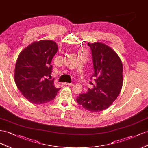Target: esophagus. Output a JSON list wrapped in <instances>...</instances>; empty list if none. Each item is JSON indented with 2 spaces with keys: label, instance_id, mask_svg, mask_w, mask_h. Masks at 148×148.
<instances>
[{
  "label": "esophagus",
  "instance_id": "34e87169",
  "mask_svg": "<svg viewBox=\"0 0 148 148\" xmlns=\"http://www.w3.org/2000/svg\"><path fill=\"white\" fill-rule=\"evenodd\" d=\"M64 85L66 86H74V84L73 83H64Z\"/></svg>",
  "mask_w": 148,
  "mask_h": 148
}]
</instances>
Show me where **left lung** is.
<instances>
[{"mask_svg":"<svg viewBox=\"0 0 148 148\" xmlns=\"http://www.w3.org/2000/svg\"><path fill=\"white\" fill-rule=\"evenodd\" d=\"M92 51L95 79L92 89L77 97V102L90 112H100L109 107L121 92L123 86V64L116 53L104 43H88Z\"/></svg>","mask_w":148,"mask_h":148,"instance_id":"obj_1","label":"left lung"}]
</instances>
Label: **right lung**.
<instances>
[{
    "label": "right lung",
    "mask_w": 148,
    "mask_h": 148,
    "mask_svg": "<svg viewBox=\"0 0 148 148\" xmlns=\"http://www.w3.org/2000/svg\"><path fill=\"white\" fill-rule=\"evenodd\" d=\"M58 46L53 40L33 42L20 53L16 62L14 79L20 92L34 104L49 102L56 97L61 88L49 80L52 73L51 62Z\"/></svg>",
    "instance_id": "1"
}]
</instances>
